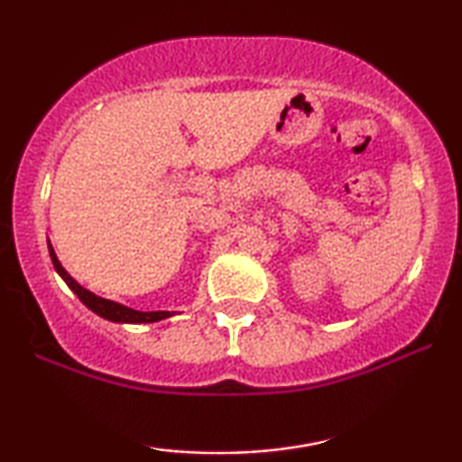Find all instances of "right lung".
I'll use <instances>...</instances> for the list:
<instances>
[{
    "mask_svg": "<svg viewBox=\"0 0 462 462\" xmlns=\"http://www.w3.org/2000/svg\"><path fill=\"white\" fill-rule=\"evenodd\" d=\"M48 248H50V258H52L54 269L59 271V275L62 277V280H65L67 286L71 288L75 294H78V299L84 302L88 309H92V311L100 315V318H105L109 321H119V324H151V321L166 319V318H170V315H172L170 311H136V309L124 307V305H119V302L100 299V296L88 292L86 288H81L79 283L75 282L65 269H62V264L59 263V258H56V254H54L52 245L48 244Z\"/></svg>",
    "mask_w": 462,
    "mask_h": 462,
    "instance_id": "1",
    "label": "right lung"
}]
</instances>
